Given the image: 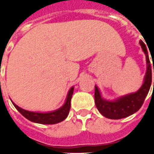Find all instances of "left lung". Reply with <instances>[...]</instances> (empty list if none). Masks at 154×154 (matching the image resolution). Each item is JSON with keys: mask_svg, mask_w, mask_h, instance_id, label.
Returning <instances> with one entry per match:
<instances>
[{"mask_svg": "<svg viewBox=\"0 0 154 154\" xmlns=\"http://www.w3.org/2000/svg\"><path fill=\"white\" fill-rule=\"evenodd\" d=\"M139 44L141 45L143 51L144 52L146 55L147 72H146L145 77H144V82L138 91H136L135 93L129 94L128 96L121 97L115 101H108V100H103L101 98L98 88L97 87H95L96 106H97V110H99V112L108 119H122V118L128 117V116H131L132 114L135 113L136 111H138L141 108L147 95L149 93L151 83H152V68H151V63H150L146 45L142 40L139 41ZM151 57H152V55H151Z\"/></svg>", "mask_w": 154, "mask_h": 154, "instance_id": "left-lung-1", "label": "left lung"}]
</instances>
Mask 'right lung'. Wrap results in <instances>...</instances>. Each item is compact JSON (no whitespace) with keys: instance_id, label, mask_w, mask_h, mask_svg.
Here are the masks:
<instances>
[{"instance_id":"add662e5","label":"right lung","mask_w":154,"mask_h":154,"mask_svg":"<svg viewBox=\"0 0 154 154\" xmlns=\"http://www.w3.org/2000/svg\"><path fill=\"white\" fill-rule=\"evenodd\" d=\"M73 89L74 87H72L70 89L69 92L67 94L66 102L63 106L61 107L60 109L53 111V112H48V113L31 112V111L21 109L20 107L16 106L15 103H13V102L12 103L22 116L32 122L43 124V125H54V124H57V123L64 120L68 116L71 107V99H72V96L73 94Z\"/></svg>"}]
</instances>
